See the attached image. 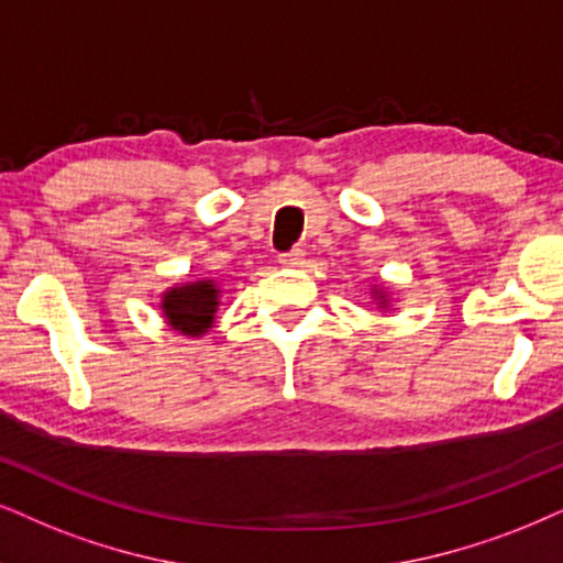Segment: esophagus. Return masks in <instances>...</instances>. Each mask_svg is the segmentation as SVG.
<instances>
[{"label":"esophagus","mask_w":563,"mask_h":563,"mask_svg":"<svg viewBox=\"0 0 563 563\" xmlns=\"http://www.w3.org/2000/svg\"><path fill=\"white\" fill-rule=\"evenodd\" d=\"M303 257H306V252L303 249H290V252H286V254H280V265H286V267H298V265H303Z\"/></svg>","instance_id":"1"}]
</instances>
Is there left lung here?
I'll return each instance as SVG.
<instances>
[{
  "mask_svg": "<svg viewBox=\"0 0 563 563\" xmlns=\"http://www.w3.org/2000/svg\"><path fill=\"white\" fill-rule=\"evenodd\" d=\"M372 301L379 311H389V306H393V294L382 286H372Z\"/></svg>",
  "mask_w": 563,
  "mask_h": 563,
  "instance_id": "1",
  "label": "left lung"
}]
</instances>
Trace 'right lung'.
<instances>
[{"mask_svg":"<svg viewBox=\"0 0 563 563\" xmlns=\"http://www.w3.org/2000/svg\"><path fill=\"white\" fill-rule=\"evenodd\" d=\"M220 296H223V288L212 277L174 283L161 296L163 322L174 332L187 334V338H202L216 324Z\"/></svg>","mask_w":563,"mask_h":563,"instance_id":"right-lung-1","label":"right lung"}]
</instances>
